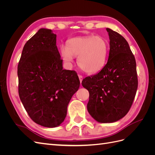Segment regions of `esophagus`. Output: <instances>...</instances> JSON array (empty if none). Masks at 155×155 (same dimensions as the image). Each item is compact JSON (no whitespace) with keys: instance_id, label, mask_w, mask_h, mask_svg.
<instances>
[{"instance_id":"esophagus-1","label":"esophagus","mask_w":155,"mask_h":155,"mask_svg":"<svg viewBox=\"0 0 155 155\" xmlns=\"http://www.w3.org/2000/svg\"><path fill=\"white\" fill-rule=\"evenodd\" d=\"M83 76H81V75H79V81H80V83L82 82V80H83Z\"/></svg>"}]
</instances>
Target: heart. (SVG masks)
Wrapping results in <instances>:
<instances>
[{
	"label": "heart",
	"mask_w": 155,
	"mask_h": 155,
	"mask_svg": "<svg viewBox=\"0 0 155 155\" xmlns=\"http://www.w3.org/2000/svg\"><path fill=\"white\" fill-rule=\"evenodd\" d=\"M61 55L64 61L71 64L78 57V64L87 74H94L105 67L109 52L108 41L100 36L77 37L67 42V48L62 46Z\"/></svg>",
	"instance_id": "b5f03b06"
}]
</instances>
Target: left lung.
I'll use <instances>...</instances> for the list:
<instances>
[{"mask_svg":"<svg viewBox=\"0 0 155 155\" xmlns=\"http://www.w3.org/2000/svg\"><path fill=\"white\" fill-rule=\"evenodd\" d=\"M109 36L108 61L100 72L83 79L89 92L88 113L97 122L113 123L127 114L138 88L137 64L127 41L106 28Z\"/></svg>","mask_w":155,"mask_h":155,"instance_id":"left-lung-1","label":"left lung"}]
</instances>
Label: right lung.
Here are the masks:
<instances>
[{"label": "right lung", "mask_w": 155, "mask_h": 155, "mask_svg": "<svg viewBox=\"0 0 155 155\" xmlns=\"http://www.w3.org/2000/svg\"><path fill=\"white\" fill-rule=\"evenodd\" d=\"M17 75L18 94L31 119L45 127L61 124L80 81L74 70L63 69L52 30L41 28L26 42Z\"/></svg>", "instance_id": "right-lung-1"}]
</instances>
